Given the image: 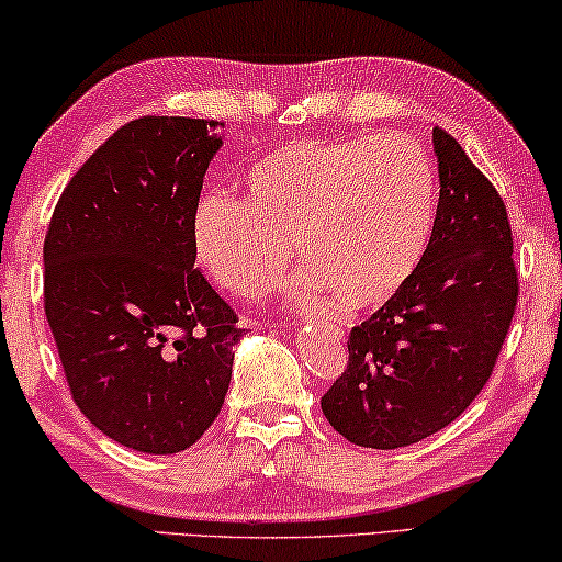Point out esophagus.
I'll return each mask as SVG.
<instances>
[{
	"label": "esophagus",
	"mask_w": 562,
	"mask_h": 562,
	"mask_svg": "<svg viewBox=\"0 0 562 562\" xmlns=\"http://www.w3.org/2000/svg\"><path fill=\"white\" fill-rule=\"evenodd\" d=\"M283 325H291V319H286V322H283Z\"/></svg>",
	"instance_id": "esophagus-1"
}]
</instances>
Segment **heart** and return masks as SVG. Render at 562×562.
Listing matches in <instances>:
<instances>
[{"mask_svg":"<svg viewBox=\"0 0 562 562\" xmlns=\"http://www.w3.org/2000/svg\"><path fill=\"white\" fill-rule=\"evenodd\" d=\"M437 214L427 153L409 137L296 140L243 173V202L206 194L191 212V250L235 296H260L306 266L296 289L325 286L348 312L402 291L425 258Z\"/></svg>","mask_w":562,"mask_h":562,"instance_id":"obj_1","label":"heart"}]
</instances>
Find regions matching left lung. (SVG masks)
I'll return each instance as SVG.
<instances>
[{"mask_svg":"<svg viewBox=\"0 0 562 562\" xmlns=\"http://www.w3.org/2000/svg\"><path fill=\"white\" fill-rule=\"evenodd\" d=\"M440 202L409 283L348 337L322 412L345 440L396 450L440 432L494 371L517 310L506 206L458 140L432 130Z\"/></svg>","mask_w":562,"mask_h":562,"instance_id":"1","label":"left lung"}]
</instances>
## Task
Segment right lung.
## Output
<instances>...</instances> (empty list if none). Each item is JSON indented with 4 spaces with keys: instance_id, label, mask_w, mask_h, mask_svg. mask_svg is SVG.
Instances as JSON below:
<instances>
[{
    "instance_id": "right-lung-1",
    "label": "right lung",
    "mask_w": 562,
    "mask_h": 562,
    "mask_svg": "<svg viewBox=\"0 0 562 562\" xmlns=\"http://www.w3.org/2000/svg\"><path fill=\"white\" fill-rule=\"evenodd\" d=\"M222 127L122 125L68 181L43 245L45 317L76 406L150 456L187 450L212 427L245 333L191 250Z\"/></svg>"
}]
</instances>
